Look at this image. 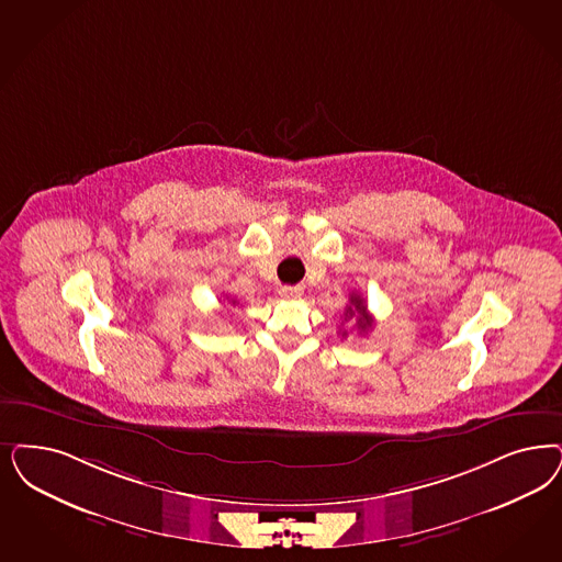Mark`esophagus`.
Here are the masks:
<instances>
[{
	"instance_id": "34e87169",
	"label": "esophagus",
	"mask_w": 562,
	"mask_h": 562,
	"mask_svg": "<svg viewBox=\"0 0 562 562\" xmlns=\"http://www.w3.org/2000/svg\"><path fill=\"white\" fill-rule=\"evenodd\" d=\"M282 299H301L303 296V286H282L280 289Z\"/></svg>"
}]
</instances>
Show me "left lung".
Here are the masks:
<instances>
[{
  "mask_svg": "<svg viewBox=\"0 0 562 562\" xmlns=\"http://www.w3.org/2000/svg\"><path fill=\"white\" fill-rule=\"evenodd\" d=\"M350 317H357V328L361 331H368L373 326V317L368 313L366 301L355 292L350 294V305H347V310H345V319H350ZM340 331H342V338H345L347 329H340Z\"/></svg>",
  "mask_w": 562,
  "mask_h": 562,
  "instance_id": "left-lung-1",
  "label": "left lung"
}]
</instances>
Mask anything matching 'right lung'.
Returning <instances> with one entry per match:
<instances>
[{"mask_svg": "<svg viewBox=\"0 0 562 562\" xmlns=\"http://www.w3.org/2000/svg\"><path fill=\"white\" fill-rule=\"evenodd\" d=\"M231 303H233V305H236V301H234V299H233V301H231Z\"/></svg>", "mask_w": 562, "mask_h": 562, "instance_id": "right-lung-1", "label": "right lung"}]
</instances>
